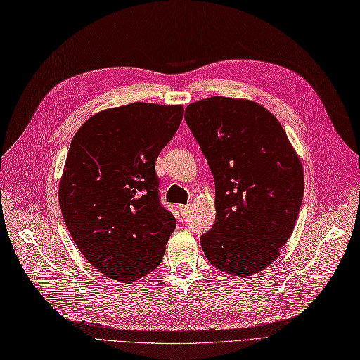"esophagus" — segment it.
I'll return each mask as SVG.
<instances>
[{
	"label": "esophagus",
	"instance_id": "esophagus-1",
	"mask_svg": "<svg viewBox=\"0 0 360 360\" xmlns=\"http://www.w3.org/2000/svg\"><path fill=\"white\" fill-rule=\"evenodd\" d=\"M178 210L182 217H185L190 212V206L188 205H178Z\"/></svg>",
	"mask_w": 360,
	"mask_h": 360
}]
</instances>
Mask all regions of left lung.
I'll return each mask as SVG.
<instances>
[{"instance_id": "left-lung-1", "label": "left lung", "mask_w": 360, "mask_h": 360, "mask_svg": "<svg viewBox=\"0 0 360 360\" xmlns=\"http://www.w3.org/2000/svg\"><path fill=\"white\" fill-rule=\"evenodd\" d=\"M185 120L215 179L217 218L200 237L215 269L257 274L281 255L304 195L301 160L278 120L248 99L190 103Z\"/></svg>"}]
</instances>
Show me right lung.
Segmentation results:
<instances>
[{
  "label": "right lung",
  "instance_id": "add662e5",
  "mask_svg": "<svg viewBox=\"0 0 360 360\" xmlns=\"http://www.w3.org/2000/svg\"><path fill=\"white\" fill-rule=\"evenodd\" d=\"M182 105L135 102L91 115L74 135L59 205L84 258L115 282L162 262L176 219L158 200L155 160L175 135Z\"/></svg>",
  "mask_w": 360,
  "mask_h": 360
}]
</instances>
